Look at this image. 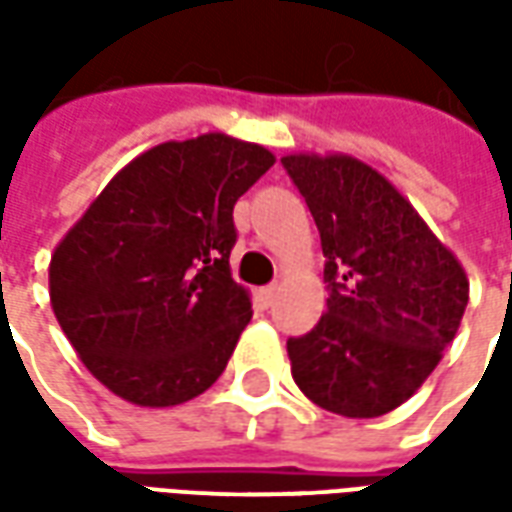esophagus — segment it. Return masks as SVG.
I'll use <instances>...</instances> for the list:
<instances>
[{"mask_svg":"<svg viewBox=\"0 0 512 512\" xmlns=\"http://www.w3.org/2000/svg\"><path fill=\"white\" fill-rule=\"evenodd\" d=\"M259 295H262V303H264V306H273L275 295H278V284L264 286V289H262V292H259Z\"/></svg>","mask_w":512,"mask_h":512,"instance_id":"esophagus-1","label":"esophagus"}]
</instances>
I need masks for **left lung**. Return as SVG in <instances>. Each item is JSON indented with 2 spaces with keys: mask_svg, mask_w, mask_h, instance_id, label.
<instances>
[{
  "mask_svg": "<svg viewBox=\"0 0 512 512\" xmlns=\"http://www.w3.org/2000/svg\"><path fill=\"white\" fill-rule=\"evenodd\" d=\"M281 165L320 228L328 284L320 322L286 342L292 378L325 411L383 416L455 339L466 273L378 170L342 154H295Z\"/></svg>",
  "mask_w": 512,
  "mask_h": 512,
  "instance_id": "1",
  "label": "left lung"
}]
</instances>
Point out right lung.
<instances>
[{"label": "right lung", "instance_id": "right-lung-1", "mask_svg": "<svg viewBox=\"0 0 512 512\" xmlns=\"http://www.w3.org/2000/svg\"><path fill=\"white\" fill-rule=\"evenodd\" d=\"M273 162L228 134L162 143L132 159L57 245L54 317L112 394L168 408L223 375L253 317L228 270L234 204Z\"/></svg>", "mask_w": 512, "mask_h": 512}]
</instances>
